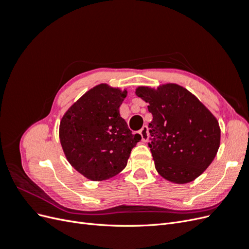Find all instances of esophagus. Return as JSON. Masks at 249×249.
I'll return each instance as SVG.
<instances>
[{"label":"esophagus","mask_w":249,"mask_h":249,"mask_svg":"<svg viewBox=\"0 0 249 249\" xmlns=\"http://www.w3.org/2000/svg\"><path fill=\"white\" fill-rule=\"evenodd\" d=\"M139 134L141 135V140L143 142H146L148 140V129H147L146 125L142 127V129L139 132Z\"/></svg>","instance_id":"obj_1"}]
</instances>
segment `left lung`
Here are the masks:
<instances>
[{
	"label": "left lung",
	"mask_w": 249,
	"mask_h": 249,
	"mask_svg": "<svg viewBox=\"0 0 249 249\" xmlns=\"http://www.w3.org/2000/svg\"><path fill=\"white\" fill-rule=\"evenodd\" d=\"M136 95L152 113L148 146L155 167L165 179L187 184L212 163L220 145L216 117L196 96L178 84L157 89L140 86Z\"/></svg>",
	"instance_id": "obj_1"
}]
</instances>
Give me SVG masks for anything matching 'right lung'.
I'll use <instances>...</instances> for the list:
<instances>
[{"instance_id": "right-lung-1", "label": "right lung", "mask_w": 249, "mask_h": 249, "mask_svg": "<svg viewBox=\"0 0 249 249\" xmlns=\"http://www.w3.org/2000/svg\"><path fill=\"white\" fill-rule=\"evenodd\" d=\"M127 91L100 84L87 91L65 112L59 138L67 161L91 180L116 176L141 140L119 114Z\"/></svg>"}]
</instances>
